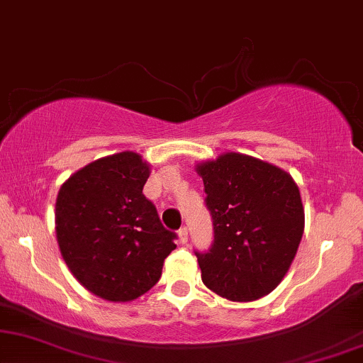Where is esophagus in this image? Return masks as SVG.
Masks as SVG:
<instances>
[{
	"label": "esophagus",
	"mask_w": 363,
	"mask_h": 363,
	"mask_svg": "<svg viewBox=\"0 0 363 363\" xmlns=\"http://www.w3.org/2000/svg\"><path fill=\"white\" fill-rule=\"evenodd\" d=\"M178 238H180V242H183V245L188 241V228L186 226L180 228V231H178Z\"/></svg>",
	"instance_id": "esophagus-1"
}]
</instances>
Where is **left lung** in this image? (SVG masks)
<instances>
[{
	"mask_svg": "<svg viewBox=\"0 0 363 363\" xmlns=\"http://www.w3.org/2000/svg\"><path fill=\"white\" fill-rule=\"evenodd\" d=\"M215 240L195 252L208 289L236 302L269 294L289 271L304 233L296 182L279 167L228 152L196 165Z\"/></svg>",
	"mask_w": 363,
	"mask_h": 363,
	"instance_id": "obj_1",
	"label": "left lung"
}]
</instances>
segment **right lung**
<instances>
[{"label": "right lung", "instance_id": "obj_1", "mask_svg": "<svg viewBox=\"0 0 363 363\" xmlns=\"http://www.w3.org/2000/svg\"><path fill=\"white\" fill-rule=\"evenodd\" d=\"M150 165L135 152L89 163L62 183L56 236L72 276L102 299L128 302L157 284L177 235L143 195Z\"/></svg>", "mask_w": 363, "mask_h": 363}]
</instances>
